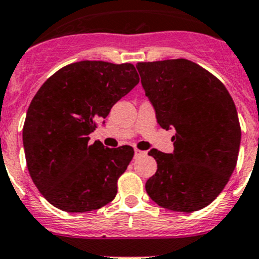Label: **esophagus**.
Instances as JSON below:
<instances>
[{
    "instance_id": "obj_1",
    "label": "esophagus",
    "mask_w": 259,
    "mask_h": 259,
    "mask_svg": "<svg viewBox=\"0 0 259 259\" xmlns=\"http://www.w3.org/2000/svg\"><path fill=\"white\" fill-rule=\"evenodd\" d=\"M145 155H146V151L135 148V158H138V157H141V156H145Z\"/></svg>"
}]
</instances>
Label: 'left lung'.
Instances as JSON below:
<instances>
[{
	"mask_svg": "<svg viewBox=\"0 0 259 259\" xmlns=\"http://www.w3.org/2000/svg\"><path fill=\"white\" fill-rule=\"evenodd\" d=\"M136 68L157 123L175 130L172 153L148 151L157 171L146 191L168 210H200L222 193L237 165L242 133L234 102L219 79L186 59Z\"/></svg>",
	"mask_w": 259,
	"mask_h": 259,
	"instance_id": "left-lung-1",
	"label": "left lung"
}]
</instances>
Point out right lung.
Returning <instances> with one entry per match:
<instances>
[{"label": "right lung", "mask_w": 259, "mask_h": 259, "mask_svg": "<svg viewBox=\"0 0 259 259\" xmlns=\"http://www.w3.org/2000/svg\"><path fill=\"white\" fill-rule=\"evenodd\" d=\"M138 81L132 64L84 60L61 68L35 94L22 140L30 176L51 205L87 213L116 198L133 148L89 145V135Z\"/></svg>", "instance_id": "obj_1"}]
</instances>
